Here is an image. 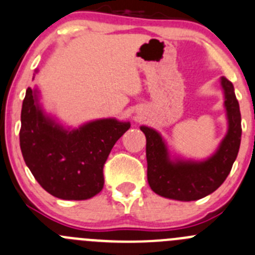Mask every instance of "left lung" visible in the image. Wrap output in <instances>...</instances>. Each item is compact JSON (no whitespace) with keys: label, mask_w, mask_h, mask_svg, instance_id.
Here are the masks:
<instances>
[{"label":"left lung","mask_w":255,"mask_h":255,"mask_svg":"<svg viewBox=\"0 0 255 255\" xmlns=\"http://www.w3.org/2000/svg\"><path fill=\"white\" fill-rule=\"evenodd\" d=\"M220 85L228 128L210 156L186 159L171 151L157 130L140 126L146 137L147 183L157 195L179 202H193L217 190L229 175L241 146L242 118L233 84L222 76Z\"/></svg>","instance_id":"8db88e82"}]
</instances>
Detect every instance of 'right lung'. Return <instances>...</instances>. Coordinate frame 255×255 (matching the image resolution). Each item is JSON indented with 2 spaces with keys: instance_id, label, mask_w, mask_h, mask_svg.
Returning a JSON list of instances; mask_svg holds the SVG:
<instances>
[{
  "instance_id": "add662e5",
  "label": "right lung",
  "mask_w": 255,
  "mask_h": 255,
  "mask_svg": "<svg viewBox=\"0 0 255 255\" xmlns=\"http://www.w3.org/2000/svg\"><path fill=\"white\" fill-rule=\"evenodd\" d=\"M129 128V121L115 118L65 126L42 108L38 87H28L21 110L20 146L26 165L47 193L64 200H86L103 190L104 164Z\"/></svg>"
}]
</instances>
